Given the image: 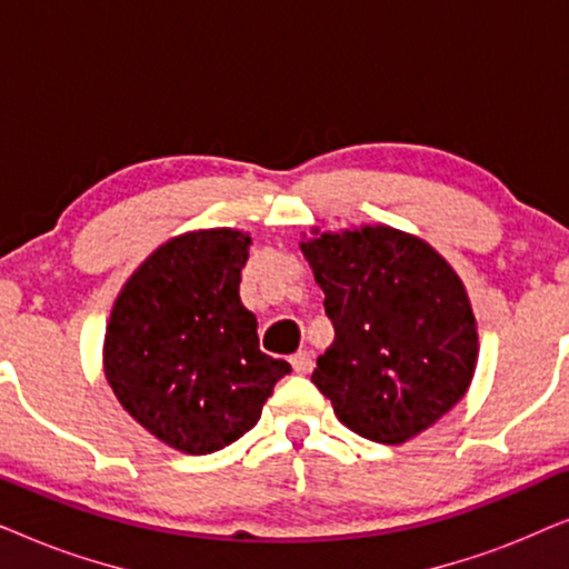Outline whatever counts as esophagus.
Returning a JSON list of instances; mask_svg holds the SVG:
<instances>
[{"instance_id": "34e87169", "label": "esophagus", "mask_w": 569, "mask_h": 569, "mask_svg": "<svg viewBox=\"0 0 569 569\" xmlns=\"http://www.w3.org/2000/svg\"><path fill=\"white\" fill-rule=\"evenodd\" d=\"M290 365H292L295 372H300V376H308V372L313 370V355L302 349V352L290 357Z\"/></svg>"}]
</instances>
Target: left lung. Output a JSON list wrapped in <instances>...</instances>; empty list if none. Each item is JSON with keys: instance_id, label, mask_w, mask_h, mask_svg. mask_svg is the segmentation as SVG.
I'll return each mask as SVG.
<instances>
[{"instance_id": "8db88e82", "label": "left lung", "mask_w": 569, "mask_h": 569, "mask_svg": "<svg viewBox=\"0 0 569 569\" xmlns=\"http://www.w3.org/2000/svg\"><path fill=\"white\" fill-rule=\"evenodd\" d=\"M300 248L333 326L310 380L341 422L399 446L448 415L479 352L469 298L448 261L383 224L323 232Z\"/></svg>"}]
</instances>
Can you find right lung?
Wrapping results in <instances>:
<instances>
[{
  "label": "right lung",
  "mask_w": 569,
  "mask_h": 569,
  "mask_svg": "<svg viewBox=\"0 0 569 569\" xmlns=\"http://www.w3.org/2000/svg\"><path fill=\"white\" fill-rule=\"evenodd\" d=\"M251 238L199 230L160 246L116 300L106 378L121 407L154 438L191 456L222 450L259 422L290 372L263 355L240 302Z\"/></svg>",
  "instance_id": "right-lung-1"
}]
</instances>
